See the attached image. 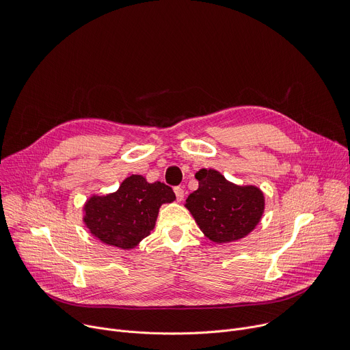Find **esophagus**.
Listing matches in <instances>:
<instances>
[{
	"mask_svg": "<svg viewBox=\"0 0 350 350\" xmlns=\"http://www.w3.org/2000/svg\"><path fill=\"white\" fill-rule=\"evenodd\" d=\"M174 194H176V198L181 201L184 198V189L181 187H174Z\"/></svg>",
	"mask_w": 350,
	"mask_h": 350,
	"instance_id": "obj_1",
	"label": "esophagus"
}]
</instances>
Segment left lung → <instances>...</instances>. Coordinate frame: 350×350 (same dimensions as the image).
<instances>
[{"label": "left lung", "mask_w": 350, "mask_h": 350, "mask_svg": "<svg viewBox=\"0 0 350 350\" xmlns=\"http://www.w3.org/2000/svg\"><path fill=\"white\" fill-rule=\"evenodd\" d=\"M198 189L189 194L185 206L200 229L215 243H228L247 236L264 212V196L257 187H239L216 170L196 174Z\"/></svg>", "instance_id": "obj_1"}]
</instances>
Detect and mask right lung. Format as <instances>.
<instances>
[{
	"label": "right lung",
	"mask_w": 350,
	"mask_h": 350,
	"mask_svg": "<svg viewBox=\"0 0 350 350\" xmlns=\"http://www.w3.org/2000/svg\"><path fill=\"white\" fill-rule=\"evenodd\" d=\"M176 200L165 183L142 176L125 178L114 194L92 197L85 205V224L100 241L122 250L134 248L154 228L159 208Z\"/></svg>",
	"instance_id": "obj_1"
}]
</instances>
